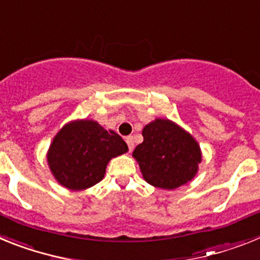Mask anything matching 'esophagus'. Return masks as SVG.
I'll list each match as a JSON object with an SVG mask.
<instances>
[{
	"mask_svg": "<svg viewBox=\"0 0 260 260\" xmlns=\"http://www.w3.org/2000/svg\"><path fill=\"white\" fill-rule=\"evenodd\" d=\"M126 143L128 146V150L133 151V148H134V139H133V137H126Z\"/></svg>",
	"mask_w": 260,
	"mask_h": 260,
	"instance_id": "1",
	"label": "esophagus"
}]
</instances>
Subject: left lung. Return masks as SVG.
Instances as JSON below:
<instances>
[{
	"label": "left lung",
	"instance_id": "obj_1",
	"mask_svg": "<svg viewBox=\"0 0 260 260\" xmlns=\"http://www.w3.org/2000/svg\"><path fill=\"white\" fill-rule=\"evenodd\" d=\"M143 142L133 157L144 181L164 190L186 185L198 173L202 150L190 133L168 118H156L143 127Z\"/></svg>",
	"mask_w": 260,
	"mask_h": 260
}]
</instances>
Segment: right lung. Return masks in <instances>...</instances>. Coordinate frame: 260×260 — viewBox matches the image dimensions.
Segmentation results:
<instances>
[{
    "instance_id": "obj_1",
    "label": "right lung",
    "mask_w": 260,
    "mask_h": 260,
    "mask_svg": "<svg viewBox=\"0 0 260 260\" xmlns=\"http://www.w3.org/2000/svg\"><path fill=\"white\" fill-rule=\"evenodd\" d=\"M127 151V144L113 130H105L93 119H75L54 135L47 161L59 185L78 191L100 182L108 162Z\"/></svg>"
}]
</instances>
